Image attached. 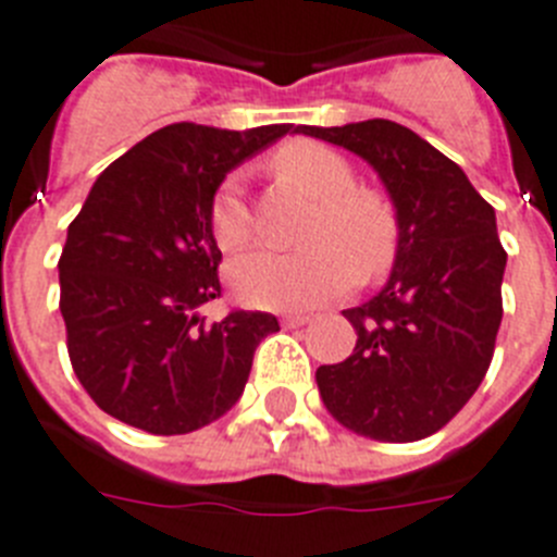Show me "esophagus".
Segmentation results:
<instances>
[{
    "label": "esophagus",
    "mask_w": 557,
    "mask_h": 557,
    "mask_svg": "<svg viewBox=\"0 0 557 557\" xmlns=\"http://www.w3.org/2000/svg\"><path fill=\"white\" fill-rule=\"evenodd\" d=\"M310 321H312L310 315H284V318H282V324H284V326H289V330H293V326L310 324Z\"/></svg>",
    "instance_id": "1"
}]
</instances>
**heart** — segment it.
Wrapping results in <instances>:
<instances>
[{
  "label": "heart",
  "instance_id": "b5f03b06",
  "mask_svg": "<svg viewBox=\"0 0 557 557\" xmlns=\"http://www.w3.org/2000/svg\"><path fill=\"white\" fill-rule=\"evenodd\" d=\"M278 180L318 199L304 231V253L256 250L227 264V284L250 307L307 310L344 296L360 282H377L400 253V216L386 194L360 188L344 154L315 140L284 143L270 157ZM213 242L239 250L253 239V211L236 177L222 180L208 208Z\"/></svg>",
  "mask_w": 557,
  "mask_h": 557
}]
</instances>
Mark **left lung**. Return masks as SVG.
Returning <instances> with one entry per match:
<instances>
[{
	"instance_id": "1",
	"label": "left lung",
	"mask_w": 557,
	"mask_h": 557,
	"mask_svg": "<svg viewBox=\"0 0 557 557\" xmlns=\"http://www.w3.org/2000/svg\"><path fill=\"white\" fill-rule=\"evenodd\" d=\"M296 132L363 157L400 216L386 287L344 310L358 344L346 360L318 369V392L355 434L425 440L462 411L491 369L507 264L496 211L454 160L400 123L374 117Z\"/></svg>"
}]
</instances>
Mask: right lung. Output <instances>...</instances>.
<instances>
[{
  "mask_svg": "<svg viewBox=\"0 0 557 557\" xmlns=\"http://www.w3.org/2000/svg\"><path fill=\"white\" fill-rule=\"evenodd\" d=\"M293 129L171 123L95 180L59 259L66 351L109 417L149 434H191L245 392L270 312L197 310L222 296L208 208L227 171Z\"/></svg>",
  "mask_w": 557,
  "mask_h": 557,
  "instance_id": "add662e5",
  "label": "right lung"
}]
</instances>
